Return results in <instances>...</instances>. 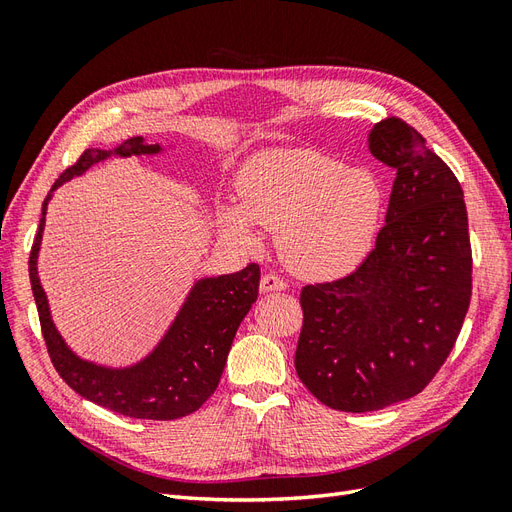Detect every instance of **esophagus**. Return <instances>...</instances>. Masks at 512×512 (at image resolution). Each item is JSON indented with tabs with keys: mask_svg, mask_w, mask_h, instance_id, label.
<instances>
[{
	"mask_svg": "<svg viewBox=\"0 0 512 512\" xmlns=\"http://www.w3.org/2000/svg\"><path fill=\"white\" fill-rule=\"evenodd\" d=\"M284 288H286V282L282 280V277H277L275 273L262 275V280H260V292H275V290H284Z\"/></svg>",
	"mask_w": 512,
	"mask_h": 512,
	"instance_id": "obj_1",
	"label": "esophagus"
}]
</instances>
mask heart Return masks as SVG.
Instances as JSON below:
<instances>
[{
  "label": "heart",
  "mask_w": 512,
  "mask_h": 512,
  "mask_svg": "<svg viewBox=\"0 0 512 512\" xmlns=\"http://www.w3.org/2000/svg\"><path fill=\"white\" fill-rule=\"evenodd\" d=\"M241 205L218 207L224 235L254 250L258 226L280 235L288 269L303 280H337L374 247L384 211L380 181L363 168L309 149L254 158L239 179Z\"/></svg>",
  "instance_id": "b5f03b06"
}]
</instances>
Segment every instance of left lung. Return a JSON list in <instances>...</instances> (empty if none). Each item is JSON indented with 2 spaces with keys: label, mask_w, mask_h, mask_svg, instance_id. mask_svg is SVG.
I'll return each instance as SVG.
<instances>
[{
  "label": "left lung",
  "mask_w": 512,
  "mask_h": 512,
  "mask_svg": "<svg viewBox=\"0 0 512 512\" xmlns=\"http://www.w3.org/2000/svg\"><path fill=\"white\" fill-rule=\"evenodd\" d=\"M369 151L397 170L386 224L361 267L301 290L294 367L324 406L374 412L421 393L451 354L472 294L463 190L401 119L371 128Z\"/></svg>",
  "instance_id": "8db88e82"
}]
</instances>
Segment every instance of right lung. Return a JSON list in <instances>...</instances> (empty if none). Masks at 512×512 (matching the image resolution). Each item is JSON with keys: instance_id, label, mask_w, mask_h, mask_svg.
<instances>
[{"instance_id": "1", "label": "right lung", "mask_w": 512, "mask_h": 512, "mask_svg": "<svg viewBox=\"0 0 512 512\" xmlns=\"http://www.w3.org/2000/svg\"><path fill=\"white\" fill-rule=\"evenodd\" d=\"M162 151V145H151L143 136H132L115 149H87L79 162L61 173L49 196L44 198L38 235L29 254V280H32L44 342L57 374L70 389L94 404L123 416L151 418V421H173L188 416L218 389L232 339L258 297L260 267L252 262L237 273L200 277L156 348L132 365L108 367L81 359L57 331L49 299L38 277V254L46 207L59 185L81 177L85 170L111 156H156Z\"/></svg>"}]
</instances>
